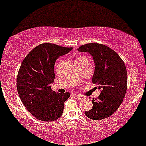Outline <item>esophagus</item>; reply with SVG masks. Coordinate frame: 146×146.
<instances>
[{
  "label": "esophagus",
  "instance_id": "esophagus-1",
  "mask_svg": "<svg viewBox=\"0 0 146 146\" xmlns=\"http://www.w3.org/2000/svg\"><path fill=\"white\" fill-rule=\"evenodd\" d=\"M75 98H77L78 99H79V100H83V99H84V97L82 96V95H81L75 94Z\"/></svg>",
  "mask_w": 146,
  "mask_h": 146
}]
</instances>
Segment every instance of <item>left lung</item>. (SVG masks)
<instances>
[{
    "label": "left lung",
    "mask_w": 146,
    "mask_h": 146,
    "mask_svg": "<svg viewBox=\"0 0 146 146\" xmlns=\"http://www.w3.org/2000/svg\"><path fill=\"white\" fill-rule=\"evenodd\" d=\"M89 53L95 63L92 82L98 85L101 93L92 100L93 108L85 115L94 120L110 117L123 102L127 89V71L125 64L113 49L102 44L89 43L78 48Z\"/></svg>",
    "instance_id": "1"
}]
</instances>
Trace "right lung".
Segmentation results:
<instances>
[{"instance_id": "1", "label": "right lung", "mask_w": 146, "mask_h": 146, "mask_svg": "<svg viewBox=\"0 0 146 146\" xmlns=\"http://www.w3.org/2000/svg\"><path fill=\"white\" fill-rule=\"evenodd\" d=\"M72 48L44 43L31 50L21 64L16 84L18 95L27 109L38 119L53 121L62 115L69 93L53 91L50 85L55 79L56 60Z\"/></svg>"}]
</instances>
